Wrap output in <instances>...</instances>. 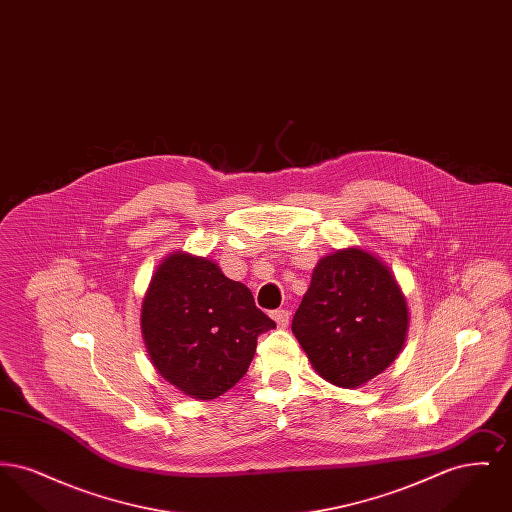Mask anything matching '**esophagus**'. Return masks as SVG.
<instances>
[{"instance_id":"34e87169","label":"esophagus","mask_w":512,"mask_h":512,"mask_svg":"<svg viewBox=\"0 0 512 512\" xmlns=\"http://www.w3.org/2000/svg\"><path fill=\"white\" fill-rule=\"evenodd\" d=\"M270 317L274 318V322L278 324V328H286L290 324V313L280 309V311H272Z\"/></svg>"}]
</instances>
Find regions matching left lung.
<instances>
[{
  "instance_id": "8db88e82",
  "label": "left lung",
  "mask_w": 512,
  "mask_h": 512,
  "mask_svg": "<svg viewBox=\"0 0 512 512\" xmlns=\"http://www.w3.org/2000/svg\"><path fill=\"white\" fill-rule=\"evenodd\" d=\"M409 307L390 267L351 245L324 255L292 322L318 376L353 390L382 374L407 340Z\"/></svg>"
}]
</instances>
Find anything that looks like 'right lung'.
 <instances>
[{"instance_id":"1","label":"right lung","mask_w":512,"mask_h":512,"mask_svg":"<svg viewBox=\"0 0 512 512\" xmlns=\"http://www.w3.org/2000/svg\"><path fill=\"white\" fill-rule=\"evenodd\" d=\"M142 336L155 370L176 390L209 401L234 388L259 334L276 328L242 282L209 257L172 251L142 301Z\"/></svg>"}]
</instances>
